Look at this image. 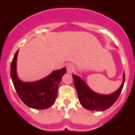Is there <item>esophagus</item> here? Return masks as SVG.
Instances as JSON below:
<instances>
[{
    "mask_svg": "<svg viewBox=\"0 0 135 135\" xmlns=\"http://www.w3.org/2000/svg\"><path fill=\"white\" fill-rule=\"evenodd\" d=\"M66 69H67V71H68V72L70 74H71V73H72L73 71H74L75 67L72 64H68V65L66 66Z\"/></svg>",
    "mask_w": 135,
    "mask_h": 135,
    "instance_id": "esophagus-1",
    "label": "esophagus"
}]
</instances>
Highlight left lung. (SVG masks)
<instances>
[{
	"mask_svg": "<svg viewBox=\"0 0 135 135\" xmlns=\"http://www.w3.org/2000/svg\"><path fill=\"white\" fill-rule=\"evenodd\" d=\"M72 77L78 93L80 103L85 109L90 111H103L110 108L120 96L125 80V74L124 72L122 76L123 81L119 89L113 93L103 95L93 91L79 76L72 74Z\"/></svg>",
	"mask_w": 135,
	"mask_h": 135,
	"instance_id": "obj_1",
	"label": "left lung"
}]
</instances>
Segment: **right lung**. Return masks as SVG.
Listing matches in <instances>:
<instances>
[{"mask_svg": "<svg viewBox=\"0 0 135 135\" xmlns=\"http://www.w3.org/2000/svg\"><path fill=\"white\" fill-rule=\"evenodd\" d=\"M17 50L11 64V77L17 93L23 103L35 109L49 108L55 102L58 87L66 69L54 70L49 75L34 82H23L17 74Z\"/></svg>", "mask_w": 135, "mask_h": 135, "instance_id": "right-lung-1", "label": "right lung"}]
</instances>
